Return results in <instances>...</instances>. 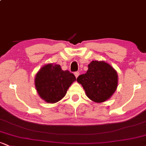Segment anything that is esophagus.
<instances>
[{"instance_id": "34e87169", "label": "esophagus", "mask_w": 146, "mask_h": 146, "mask_svg": "<svg viewBox=\"0 0 146 146\" xmlns=\"http://www.w3.org/2000/svg\"><path fill=\"white\" fill-rule=\"evenodd\" d=\"M74 75H75V78H78V77L79 76V75H80V73H79V72L78 71V72H75L74 73Z\"/></svg>"}]
</instances>
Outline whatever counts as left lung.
<instances>
[{
    "mask_svg": "<svg viewBox=\"0 0 146 146\" xmlns=\"http://www.w3.org/2000/svg\"><path fill=\"white\" fill-rule=\"evenodd\" d=\"M86 73L77 78L92 101L101 103L110 98L117 89L118 76L117 71L104 61H92Z\"/></svg>",
    "mask_w": 146,
    "mask_h": 146,
    "instance_id": "obj_1",
    "label": "left lung"
}]
</instances>
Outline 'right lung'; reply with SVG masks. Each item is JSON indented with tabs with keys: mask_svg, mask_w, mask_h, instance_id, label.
<instances>
[{
	"mask_svg": "<svg viewBox=\"0 0 146 146\" xmlns=\"http://www.w3.org/2000/svg\"><path fill=\"white\" fill-rule=\"evenodd\" d=\"M75 80L73 73L62 70L60 65L48 64L37 73L35 86L38 95L44 101L53 104L65 96L69 86Z\"/></svg>",
	"mask_w": 146,
	"mask_h": 146,
	"instance_id": "add662e5",
	"label": "right lung"
}]
</instances>
